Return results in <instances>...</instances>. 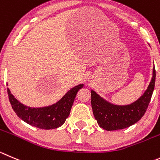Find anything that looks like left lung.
<instances>
[{
    "label": "left lung",
    "instance_id": "8db88e82",
    "mask_svg": "<svg viewBox=\"0 0 160 160\" xmlns=\"http://www.w3.org/2000/svg\"><path fill=\"white\" fill-rule=\"evenodd\" d=\"M156 82V69L153 68V76L144 95L136 102L127 106H116L106 102L94 91L92 94V107L98 125L108 131L122 129L129 127L138 122L145 114Z\"/></svg>",
    "mask_w": 160,
    "mask_h": 160
}]
</instances>
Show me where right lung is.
Wrapping results in <instances>:
<instances>
[{
	"label": "right lung",
	"mask_w": 160,
	"mask_h": 160,
	"mask_svg": "<svg viewBox=\"0 0 160 160\" xmlns=\"http://www.w3.org/2000/svg\"><path fill=\"white\" fill-rule=\"evenodd\" d=\"M83 84H79L68 91L57 103L46 107L31 108L26 107L13 96L7 89L9 102L18 117L29 125L43 129H52L60 127L65 123L70 114L75 97L79 89Z\"/></svg>",
	"instance_id": "add662e5"
}]
</instances>
